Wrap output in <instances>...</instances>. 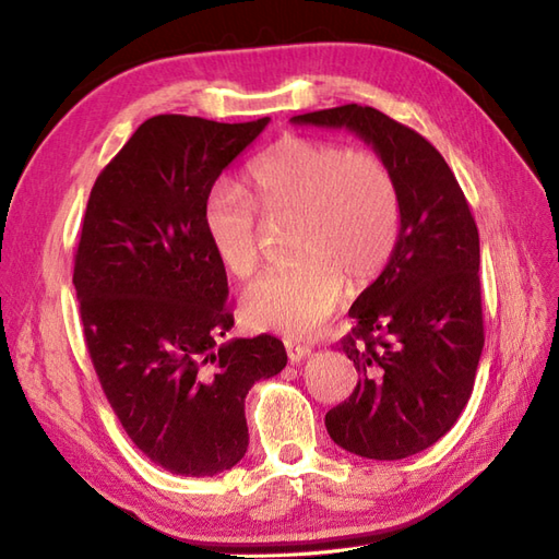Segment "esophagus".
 I'll return each mask as SVG.
<instances>
[{"label":"esophagus","mask_w":559,"mask_h":559,"mask_svg":"<svg viewBox=\"0 0 559 559\" xmlns=\"http://www.w3.org/2000/svg\"><path fill=\"white\" fill-rule=\"evenodd\" d=\"M285 353H288L290 361H302L311 355V347L307 345H295V343H285Z\"/></svg>","instance_id":"esophagus-1"}]
</instances>
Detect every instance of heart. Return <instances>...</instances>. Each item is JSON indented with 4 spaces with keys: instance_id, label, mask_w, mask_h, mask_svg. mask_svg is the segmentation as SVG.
I'll use <instances>...</instances> for the list:
<instances>
[{
    "instance_id": "b5f03b06",
    "label": "heart",
    "mask_w": 559,
    "mask_h": 559,
    "mask_svg": "<svg viewBox=\"0 0 559 559\" xmlns=\"http://www.w3.org/2000/svg\"><path fill=\"white\" fill-rule=\"evenodd\" d=\"M252 202L266 221H293L295 264L271 269L245 285L240 314L254 329L305 338L338 307L345 281L361 288L381 274L400 238V190L371 150L283 138L248 171ZM204 236L230 276L259 264L252 204L228 186L210 192Z\"/></svg>"
}]
</instances>
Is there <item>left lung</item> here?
<instances>
[{
  "label": "left lung",
  "mask_w": 559,
  "mask_h": 559,
  "mask_svg": "<svg viewBox=\"0 0 559 559\" xmlns=\"http://www.w3.org/2000/svg\"><path fill=\"white\" fill-rule=\"evenodd\" d=\"M295 126L349 131L388 164L400 190L393 257L349 307L343 353L357 388L326 414L335 445L367 460H402L455 426L484 349L478 230L440 152L373 107L293 116Z\"/></svg>",
  "instance_id": "8db88e82"
}]
</instances>
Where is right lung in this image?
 I'll return each mask as SVG.
<instances>
[{
  "mask_svg": "<svg viewBox=\"0 0 559 559\" xmlns=\"http://www.w3.org/2000/svg\"><path fill=\"white\" fill-rule=\"evenodd\" d=\"M269 121L154 116L87 200L73 269L85 343L128 438L171 474L236 466L250 443L245 397L288 361L274 335L221 341L228 281L202 226L216 178Z\"/></svg>",
  "mask_w": 559,
  "mask_h": 559,
  "instance_id": "add662e5",
  "label": "right lung"
}]
</instances>
